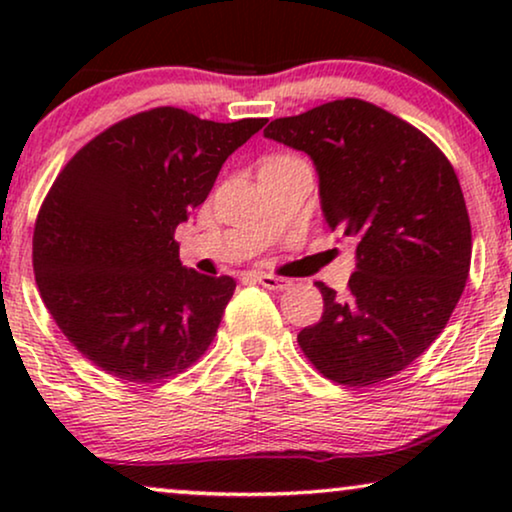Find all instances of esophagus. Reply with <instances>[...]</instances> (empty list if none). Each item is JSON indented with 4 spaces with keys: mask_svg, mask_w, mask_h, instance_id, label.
I'll return each instance as SVG.
<instances>
[{
    "mask_svg": "<svg viewBox=\"0 0 512 512\" xmlns=\"http://www.w3.org/2000/svg\"><path fill=\"white\" fill-rule=\"evenodd\" d=\"M254 279H256L258 284H263L265 289H270V291H284V289H289V286H291L289 279L277 277V275H268V272H256Z\"/></svg>",
    "mask_w": 512,
    "mask_h": 512,
    "instance_id": "34e87169",
    "label": "esophagus"
}]
</instances>
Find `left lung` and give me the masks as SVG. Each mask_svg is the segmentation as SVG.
Listing matches in <instances>:
<instances>
[{
  "instance_id": "obj_1",
  "label": "left lung",
  "mask_w": 512,
  "mask_h": 512,
  "mask_svg": "<svg viewBox=\"0 0 512 512\" xmlns=\"http://www.w3.org/2000/svg\"><path fill=\"white\" fill-rule=\"evenodd\" d=\"M263 135L310 156L321 212L354 247L347 296L317 284L324 314L298 345L328 380L368 387L443 333L471 268V221L443 151L363 100L277 118Z\"/></svg>"
}]
</instances>
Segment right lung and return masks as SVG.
Returning <instances> with one entry per match:
<instances>
[{
	"label": "right lung",
	"mask_w": 512,
	"mask_h": 512,
	"mask_svg": "<svg viewBox=\"0 0 512 512\" xmlns=\"http://www.w3.org/2000/svg\"><path fill=\"white\" fill-rule=\"evenodd\" d=\"M263 125L151 109L97 135L55 179L34 226V277L55 324L97 368L158 382L212 345L235 279L184 268L174 230Z\"/></svg>",
	"instance_id": "1"
}]
</instances>
